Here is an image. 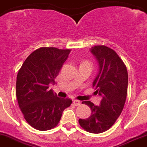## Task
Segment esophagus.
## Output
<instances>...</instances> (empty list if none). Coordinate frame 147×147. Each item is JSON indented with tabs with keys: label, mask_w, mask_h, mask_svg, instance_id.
<instances>
[{
	"label": "esophagus",
	"mask_w": 147,
	"mask_h": 147,
	"mask_svg": "<svg viewBox=\"0 0 147 147\" xmlns=\"http://www.w3.org/2000/svg\"><path fill=\"white\" fill-rule=\"evenodd\" d=\"M73 104L75 106H80L81 105V101H79L78 100H73Z\"/></svg>",
	"instance_id": "obj_1"
}]
</instances>
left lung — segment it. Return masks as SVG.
Segmentation results:
<instances>
[{
    "instance_id": "left-lung-1",
    "label": "left lung",
    "mask_w": 147,
    "mask_h": 147,
    "mask_svg": "<svg viewBox=\"0 0 147 147\" xmlns=\"http://www.w3.org/2000/svg\"><path fill=\"white\" fill-rule=\"evenodd\" d=\"M90 51L99 66L92 86L102 100L99 106L89 100L82 102L90 107L92 113L89 118L79 119L78 122L87 132L98 134L109 129L123 110L127 98L128 73L123 61L113 49L95 46Z\"/></svg>"
}]
</instances>
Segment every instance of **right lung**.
Segmentation results:
<instances>
[{
  "instance_id": "1",
  "label": "right lung",
  "mask_w": 147,
  "mask_h": 147,
  "mask_svg": "<svg viewBox=\"0 0 147 147\" xmlns=\"http://www.w3.org/2000/svg\"><path fill=\"white\" fill-rule=\"evenodd\" d=\"M70 49L41 47L28 56L19 70L16 97L24 118L31 127L40 131L55 127L62 113L72 104L49 89L68 58Z\"/></svg>"
}]
</instances>
